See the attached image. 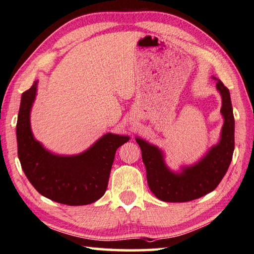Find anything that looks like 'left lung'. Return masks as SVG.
Masks as SVG:
<instances>
[{
	"label": "left lung",
	"mask_w": 254,
	"mask_h": 254,
	"mask_svg": "<svg viewBox=\"0 0 254 254\" xmlns=\"http://www.w3.org/2000/svg\"><path fill=\"white\" fill-rule=\"evenodd\" d=\"M217 89L222 98L221 113L225 119L220 141L195 165L174 173L166 166L161 150L136 137L146 168L147 184L158 199L166 202H185L207 195L219 185L226 175L235 150V117L230 92L220 80Z\"/></svg>",
	"instance_id": "1"
}]
</instances>
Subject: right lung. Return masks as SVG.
Segmentation results:
<instances>
[{"mask_svg": "<svg viewBox=\"0 0 254 254\" xmlns=\"http://www.w3.org/2000/svg\"><path fill=\"white\" fill-rule=\"evenodd\" d=\"M37 91V81L23 92L16 137L17 154L23 171L41 195L69 206L89 205L107 190L114 155L128 136L108 133L74 156H61L45 150L33 136L29 113Z\"/></svg>", "mask_w": 254, "mask_h": 254, "instance_id": "obj_1", "label": "right lung"}]
</instances>
